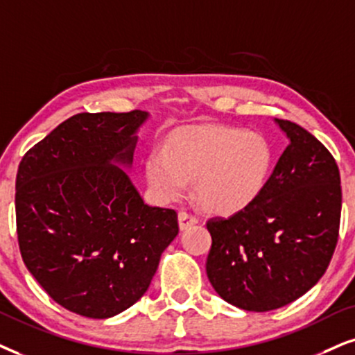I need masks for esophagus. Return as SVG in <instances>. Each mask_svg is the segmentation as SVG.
<instances>
[{"label": "esophagus", "instance_id": "34e87169", "mask_svg": "<svg viewBox=\"0 0 355 355\" xmlns=\"http://www.w3.org/2000/svg\"><path fill=\"white\" fill-rule=\"evenodd\" d=\"M178 224H180V230H188V227L198 224V218L195 214L187 213V211H180L178 213Z\"/></svg>", "mask_w": 355, "mask_h": 355}]
</instances>
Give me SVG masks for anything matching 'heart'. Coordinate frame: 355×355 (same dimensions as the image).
<instances>
[{
  "instance_id": "1",
  "label": "heart",
  "mask_w": 355,
  "mask_h": 355,
  "mask_svg": "<svg viewBox=\"0 0 355 355\" xmlns=\"http://www.w3.org/2000/svg\"><path fill=\"white\" fill-rule=\"evenodd\" d=\"M270 168L272 150L266 139L224 125L178 129L146 159L147 185L155 201L182 200L196 178V196L219 214L252 205Z\"/></svg>"
}]
</instances>
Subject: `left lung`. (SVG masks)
<instances>
[{
    "label": "left lung",
    "mask_w": 355,
    "mask_h": 355,
    "mask_svg": "<svg viewBox=\"0 0 355 355\" xmlns=\"http://www.w3.org/2000/svg\"><path fill=\"white\" fill-rule=\"evenodd\" d=\"M275 124L290 142L257 200L206 223L211 285L245 311H270L303 297L324 275L338 244V164L302 125Z\"/></svg>",
    "instance_id": "1"
}]
</instances>
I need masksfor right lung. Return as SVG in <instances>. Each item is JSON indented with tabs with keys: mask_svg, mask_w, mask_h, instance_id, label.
I'll return each mask as SVG.
<instances>
[{
	"mask_svg": "<svg viewBox=\"0 0 355 355\" xmlns=\"http://www.w3.org/2000/svg\"><path fill=\"white\" fill-rule=\"evenodd\" d=\"M147 111L80 113L22 157L16 224L22 260L53 302L106 320L149 288L178 234L177 213L146 205L125 170Z\"/></svg>",
	"mask_w": 355,
	"mask_h": 355,
	"instance_id": "right-lung-1",
	"label": "right lung"
}]
</instances>
